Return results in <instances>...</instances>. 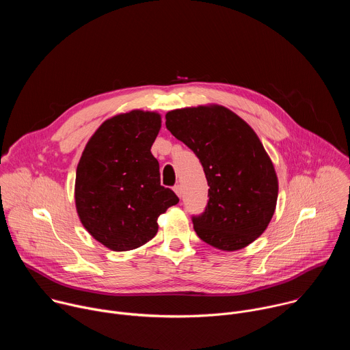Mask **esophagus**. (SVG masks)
Returning <instances> with one entry per match:
<instances>
[{"label":"esophagus","mask_w":350,"mask_h":350,"mask_svg":"<svg viewBox=\"0 0 350 350\" xmlns=\"http://www.w3.org/2000/svg\"><path fill=\"white\" fill-rule=\"evenodd\" d=\"M173 191L176 192V195H177L178 198H181V192H183V191H181V185H180V184H176V185L173 187Z\"/></svg>","instance_id":"obj_1"}]
</instances>
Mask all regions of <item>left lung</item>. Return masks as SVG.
Instances as JSON below:
<instances>
[{"label": "left lung", "mask_w": 350, "mask_h": 350, "mask_svg": "<svg viewBox=\"0 0 350 350\" xmlns=\"http://www.w3.org/2000/svg\"><path fill=\"white\" fill-rule=\"evenodd\" d=\"M167 130L201 161L209 201L192 217L204 242L232 252L252 243L275 212L278 178L254 129L226 107L209 104L166 113Z\"/></svg>", "instance_id": "left-lung-1"}]
</instances>
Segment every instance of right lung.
I'll list each match as a JSON object with an SVG mask.
<instances>
[{
  "label": "right lung",
  "mask_w": 350,
  "mask_h": 350,
  "mask_svg": "<svg viewBox=\"0 0 350 350\" xmlns=\"http://www.w3.org/2000/svg\"><path fill=\"white\" fill-rule=\"evenodd\" d=\"M158 112L133 109L99 126L76 170L75 202L88 234L115 252L131 251L158 232V217L178 204L161 185L151 146L159 134Z\"/></svg>",
  "instance_id": "1"
}]
</instances>
